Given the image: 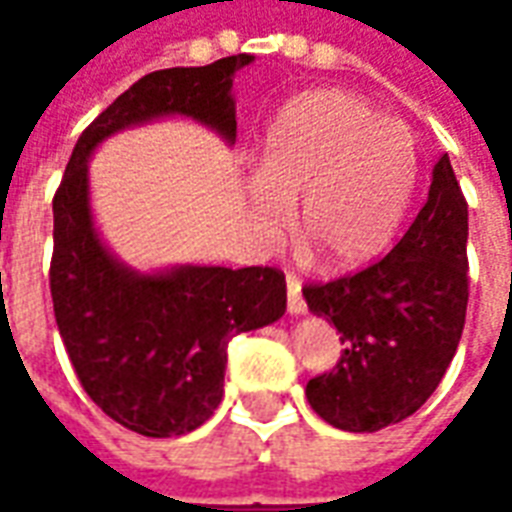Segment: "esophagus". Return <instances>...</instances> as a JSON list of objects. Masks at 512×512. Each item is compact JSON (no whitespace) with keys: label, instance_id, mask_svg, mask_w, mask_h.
I'll list each match as a JSON object with an SVG mask.
<instances>
[{"label":"esophagus","instance_id":"obj_1","mask_svg":"<svg viewBox=\"0 0 512 512\" xmlns=\"http://www.w3.org/2000/svg\"><path fill=\"white\" fill-rule=\"evenodd\" d=\"M288 312L290 315H304L307 301L301 296V282L296 277H288Z\"/></svg>","mask_w":512,"mask_h":512}]
</instances>
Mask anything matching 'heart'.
<instances>
[{
	"label": "heart",
	"mask_w": 512,
	"mask_h": 512,
	"mask_svg": "<svg viewBox=\"0 0 512 512\" xmlns=\"http://www.w3.org/2000/svg\"><path fill=\"white\" fill-rule=\"evenodd\" d=\"M414 180L417 139L403 120L345 90H310L268 126L246 205L263 233L279 235L299 197L301 235L329 266L351 268L392 241Z\"/></svg>",
	"instance_id": "b5f03b06"
}]
</instances>
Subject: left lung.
Listing matches in <instances>:
<instances>
[{"label": "left lung", "instance_id": "1", "mask_svg": "<svg viewBox=\"0 0 512 512\" xmlns=\"http://www.w3.org/2000/svg\"><path fill=\"white\" fill-rule=\"evenodd\" d=\"M466 238L469 208L444 153L428 200L384 260L304 288L310 312L334 323L345 343L332 373L307 384L318 417L348 433H376L436 392L466 321Z\"/></svg>", "mask_w": 512, "mask_h": 512}]
</instances>
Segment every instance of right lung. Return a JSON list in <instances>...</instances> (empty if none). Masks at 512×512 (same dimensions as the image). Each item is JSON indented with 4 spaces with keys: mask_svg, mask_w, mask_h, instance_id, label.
<instances>
[{
    "mask_svg": "<svg viewBox=\"0 0 512 512\" xmlns=\"http://www.w3.org/2000/svg\"><path fill=\"white\" fill-rule=\"evenodd\" d=\"M255 60L142 76L84 128L54 194L51 301L84 392L123 428L169 439L200 428L224 395L227 343L285 315V274L249 266L136 271L104 244L90 205V156L109 136L186 117L235 145L233 76Z\"/></svg>",
    "mask_w": 512,
    "mask_h": 512,
    "instance_id": "obj_1",
    "label": "right lung"
}]
</instances>
